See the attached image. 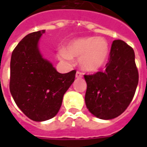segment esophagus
<instances>
[{
    "instance_id": "obj_1",
    "label": "esophagus",
    "mask_w": 147,
    "mask_h": 147,
    "mask_svg": "<svg viewBox=\"0 0 147 147\" xmlns=\"http://www.w3.org/2000/svg\"><path fill=\"white\" fill-rule=\"evenodd\" d=\"M83 77V73H81L80 71H77L76 74V78L77 79H81Z\"/></svg>"
}]
</instances>
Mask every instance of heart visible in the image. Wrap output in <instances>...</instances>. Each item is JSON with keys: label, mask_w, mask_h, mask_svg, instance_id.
<instances>
[{"label": "heart", "mask_w": 147, "mask_h": 147, "mask_svg": "<svg viewBox=\"0 0 147 147\" xmlns=\"http://www.w3.org/2000/svg\"><path fill=\"white\" fill-rule=\"evenodd\" d=\"M109 50V44L104 38L83 37L71 40L67 43L66 49H60L57 58L64 62H71L73 57H79L83 70L94 72L105 65Z\"/></svg>", "instance_id": "obj_1"}]
</instances>
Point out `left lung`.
<instances>
[{
	"mask_svg": "<svg viewBox=\"0 0 147 147\" xmlns=\"http://www.w3.org/2000/svg\"><path fill=\"white\" fill-rule=\"evenodd\" d=\"M104 72L84 76L86 108L102 120L116 118L131 102L139 83L135 52L121 40H115Z\"/></svg>",
	"mask_w": 147,
	"mask_h": 147,
	"instance_id": "left-lung-1",
	"label": "left lung"
}]
</instances>
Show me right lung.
Listing matches in <instances>:
<instances>
[{
	"instance_id": "add662e5",
	"label": "right lung",
	"mask_w": 147,
	"mask_h": 147,
	"mask_svg": "<svg viewBox=\"0 0 147 147\" xmlns=\"http://www.w3.org/2000/svg\"><path fill=\"white\" fill-rule=\"evenodd\" d=\"M45 30L33 32L19 42L11 53L10 92L16 104L34 121H45L60 110L65 92L75 81L76 71L59 73L42 57L39 40Z\"/></svg>"
}]
</instances>
